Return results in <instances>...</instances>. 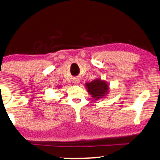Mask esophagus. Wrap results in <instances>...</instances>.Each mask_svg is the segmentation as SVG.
<instances>
[{"label":"esophagus","mask_w":160,"mask_h":160,"mask_svg":"<svg viewBox=\"0 0 160 160\" xmlns=\"http://www.w3.org/2000/svg\"><path fill=\"white\" fill-rule=\"evenodd\" d=\"M73 82L75 83V84H78V83L80 82V80L78 78H75V79H74Z\"/></svg>","instance_id":"obj_1"}]
</instances>
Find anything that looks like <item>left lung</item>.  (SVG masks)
Wrapping results in <instances>:
<instances>
[{"label":"left lung","instance_id":"left-lung-1","mask_svg":"<svg viewBox=\"0 0 160 160\" xmlns=\"http://www.w3.org/2000/svg\"><path fill=\"white\" fill-rule=\"evenodd\" d=\"M85 85L88 92L95 100L105 98L109 92V85L108 83L100 78H97L90 82H86Z\"/></svg>","mask_w":160,"mask_h":160}]
</instances>
